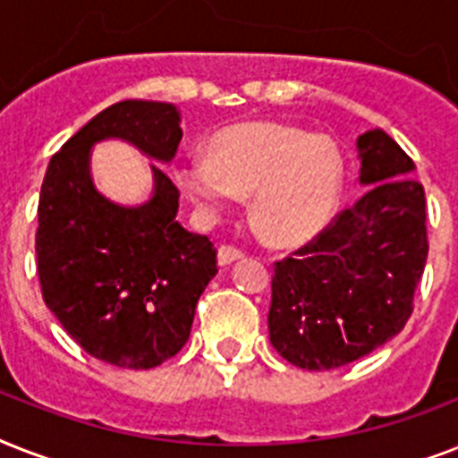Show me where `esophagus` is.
Masks as SVG:
<instances>
[{
  "mask_svg": "<svg viewBox=\"0 0 458 458\" xmlns=\"http://www.w3.org/2000/svg\"><path fill=\"white\" fill-rule=\"evenodd\" d=\"M240 259H242V251L235 250V247H230V244H221V247H218V264L221 266L235 264Z\"/></svg>",
  "mask_w": 458,
  "mask_h": 458,
  "instance_id": "1",
  "label": "esophagus"
}]
</instances>
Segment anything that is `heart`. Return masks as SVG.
<instances>
[{"label": "heart", "instance_id": "heart-1", "mask_svg": "<svg viewBox=\"0 0 458 458\" xmlns=\"http://www.w3.org/2000/svg\"><path fill=\"white\" fill-rule=\"evenodd\" d=\"M175 182L208 218L251 194V218L264 235L276 244H300L333 221L344 161L326 135L257 121L216 132L208 157L180 161Z\"/></svg>", "mask_w": 458, "mask_h": 458}]
</instances>
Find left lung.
Returning <instances> with one entry per match:
<instances>
[{
	"instance_id": "8db88e82",
	"label": "left lung",
	"mask_w": 458,
	"mask_h": 458,
	"mask_svg": "<svg viewBox=\"0 0 458 458\" xmlns=\"http://www.w3.org/2000/svg\"><path fill=\"white\" fill-rule=\"evenodd\" d=\"M369 187L313 242L276 264L271 344L304 370H330L402 333L428 259L426 192L385 131L356 140Z\"/></svg>"
}]
</instances>
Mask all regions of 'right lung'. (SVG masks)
<instances>
[{
    "label": "right lung",
    "instance_id": "right-lung-1",
    "mask_svg": "<svg viewBox=\"0 0 458 458\" xmlns=\"http://www.w3.org/2000/svg\"><path fill=\"white\" fill-rule=\"evenodd\" d=\"M121 140L171 164L180 109L118 102L82 125L47 165L38 207L42 297L89 356L118 369L161 366L190 337L194 309L216 268V247L178 223V187L152 164V197L125 207L92 180V147Z\"/></svg>",
    "mask_w": 458,
    "mask_h": 458
}]
</instances>
